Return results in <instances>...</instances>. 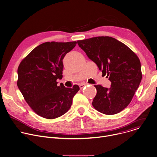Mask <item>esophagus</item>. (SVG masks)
<instances>
[{
    "instance_id": "obj_1",
    "label": "esophagus",
    "mask_w": 157,
    "mask_h": 157,
    "mask_svg": "<svg viewBox=\"0 0 157 157\" xmlns=\"http://www.w3.org/2000/svg\"><path fill=\"white\" fill-rule=\"evenodd\" d=\"M86 85H87V84H79V88H80V89H83L84 87L85 86H86Z\"/></svg>"
}]
</instances>
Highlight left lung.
<instances>
[{
  "instance_id": "obj_1",
  "label": "left lung",
  "mask_w": 157,
  "mask_h": 157,
  "mask_svg": "<svg viewBox=\"0 0 157 157\" xmlns=\"http://www.w3.org/2000/svg\"><path fill=\"white\" fill-rule=\"evenodd\" d=\"M77 42L111 82L110 88L95 86L97 95L93 106L105 114L119 113L130 104L141 83L139 58L125 44L111 36L94 37Z\"/></svg>"
}]
</instances>
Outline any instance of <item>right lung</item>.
<instances>
[{
    "mask_svg": "<svg viewBox=\"0 0 157 157\" xmlns=\"http://www.w3.org/2000/svg\"><path fill=\"white\" fill-rule=\"evenodd\" d=\"M76 41L46 42L34 48L17 68V86L32 110L46 119H55L66 113L79 90L78 85L67 88L57 86L62 78V60Z\"/></svg>",
    "mask_w": 157,
    "mask_h": 157,
    "instance_id": "right-lung-1",
    "label": "right lung"
}]
</instances>
